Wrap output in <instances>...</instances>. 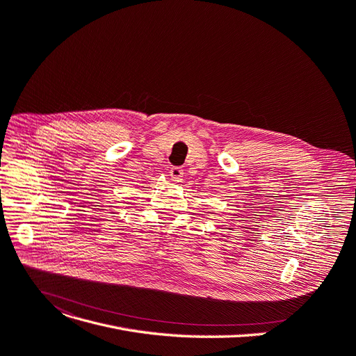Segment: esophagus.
I'll list each match as a JSON object with an SVG mask.
<instances>
[{
  "label": "esophagus",
  "instance_id": "obj_1",
  "mask_svg": "<svg viewBox=\"0 0 356 356\" xmlns=\"http://www.w3.org/2000/svg\"><path fill=\"white\" fill-rule=\"evenodd\" d=\"M169 173H170V179L173 181H181V179H183V169L181 168H172L169 170Z\"/></svg>",
  "mask_w": 356,
  "mask_h": 356
}]
</instances>
